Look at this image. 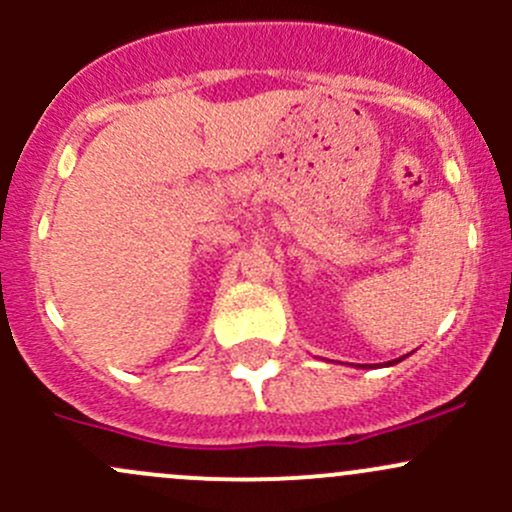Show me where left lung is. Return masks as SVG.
<instances>
[{"label":"left lung","instance_id":"8db88e82","mask_svg":"<svg viewBox=\"0 0 512 512\" xmlns=\"http://www.w3.org/2000/svg\"><path fill=\"white\" fill-rule=\"evenodd\" d=\"M396 361H401V359H394V364H396Z\"/></svg>","mask_w":512,"mask_h":512}]
</instances>
